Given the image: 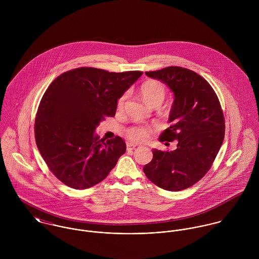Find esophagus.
Wrapping results in <instances>:
<instances>
[{"mask_svg": "<svg viewBox=\"0 0 259 259\" xmlns=\"http://www.w3.org/2000/svg\"><path fill=\"white\" fill-rule=\"evenodd\" d=\"M136 148H137V145H135V144H127L126 145V149L127 150H133V149H135Z\"/></svg>", "mask_w": 259, "mask_h": 259, "instance_id": "1", "label": "esophagus"}]
</instances>
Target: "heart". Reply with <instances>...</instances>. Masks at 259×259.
<instances>
[{
	"label": "heart",
	"instance_id": "heart-1",
	"mask_svg": "<svg viewBox=\"0 0 259 259\" xmlns=\"http://www.w3.org/2000/svg\"><path fill=\"white\" fill-rule=\"evenodd\" d=\"M141 95L144 98V100L148 103L149 106L152 107H159L166 96V90L162 82L154 79H149L145 81L140 89ZM126 100V94H123L117 101V108L121 109L124 105V102ZM151 127L148 125H132L126 128L125 135L127 139L132 142L140 143L145 142L149 139L151 135Z\"/></svg>",
	"mask_w": 259,
	"mask_h": 259
}]
</instances>
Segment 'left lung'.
<instances>
[{
	"instance_id": "1",
	"label": "left lung",
	"mask_w": 259,
	"mask_h": 259,
	"mask_svg": "<svg viewBox=\"0 0 259 259\" xmlns=\"http://www.w3.org/2000/svg\"><path fill=\"white\" fill-rule=\"evenodd\" d=\"M146 74L166 83L175 94L171 124L159 141H177L178 146L170 151L152 149L144 172L158 187L180 191L205 176L221 149L225 133L222 106L208 81L191 70L171 66Z\"/></svg>"
}]
</instances>
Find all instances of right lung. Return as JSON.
Segmentation results:
<instances>
[{
    "label": "right lung",
    "mask_w": 259,
    "mask_h": 259,
    "mask_svg": "<svg viewBox=\"0 0 259 259\" xmlns=\"http://www.w3.org/2000/svg\"><path fill=\"white\" fill-rule=\"evenodd\" d=\"M143 74L81 67L56 77L45 92L35 120L37 148L53 175L74 189L104 181L125 152L124 141L95 136L114 116L117 100Z\"/></svg>",
    "instance_id": "add662e5"
}]
</instances>
